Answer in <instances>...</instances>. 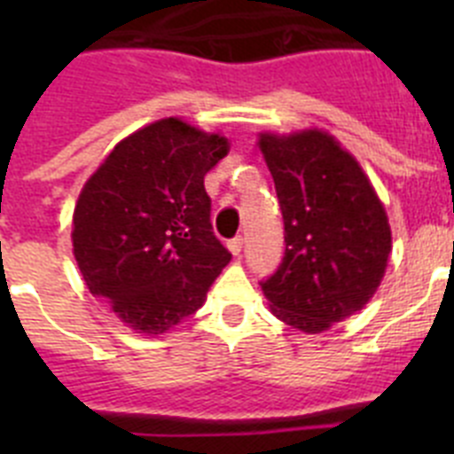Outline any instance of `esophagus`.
<instances>
[{"instance_id": "34e87169", "label": "esophagus", "mask_w": 454, "mask_h": 454, "mask_svg": "<svg viewBox=\"0 0 454 454\" xmlns=\"http://www.w3.org/2000/svg\"><path fill=\"white\" fill-rule=\"evenodd\" d=\"M227 247H230L231 254L239 256L240 250H243V236H234V239H230V243H227Z\"/></svg>"}]
</instances>
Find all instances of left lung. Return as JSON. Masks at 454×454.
<instances>
[{
    "instance_id": "8db88e82",
    "label": "left lung",
    "mask_w": 454,
    "mask_h": 454,
    "mask_svg": "<svg viewBox=\"0 0 454 454\" xmlns=\"http://www.w3.org/2000/svg\"><path fill=\"white\" fill-rule=\"evenodd\" d=\"M284 218L282 263L262 282L272 314L307 334L359 311L391 252L380 198L355 161L323 131L259 138Z\"/></svg>"
}]
</instances>
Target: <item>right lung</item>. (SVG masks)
Wrapping results in <instances>:
<instances>
[{
	"instance_id": "add662e5",
	"label": "right lung",
	"mask_w": 454,
	"mask_h": 454,
	"mask_svg": "<svg viewBox=\"0 0 454 454\" xmlns=\"http://www.w3.org/2000/svg\"><path fill=\"white\" fill-rule=\"evenodd\" d=\"M227 150L223 136L159 120L118 143L83 186L74 259L92 295L131 330L163 334L195 314L230 263L204 188Z\"/></svg>"
}]
</instances>
